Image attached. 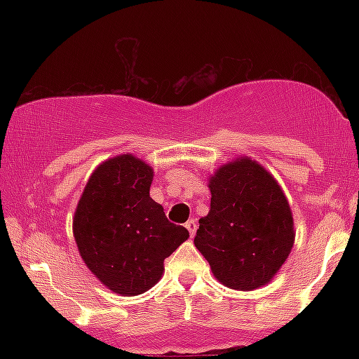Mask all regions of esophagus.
<instances>
[{
  "mask_svg": "<svg viewBox=\"0 0 359 359\" xmlns=\"http://www.w3.org/2000/svg\"><path fill=\"white\" fill-rule=\"evenodd\" d=\"M185 228H187V231L191 236H194L197 231V221L196 219H189L187 222H185Z\"/></svg>",
  "mask_w": 359,
  "mask_h": 359,
  "instance_id": "obj_1",
  "label": "esophagus"
}]
</instances>
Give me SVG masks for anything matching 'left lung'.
Wrapping results in <instances>:
<instances>
[{
    "instance_id": "1",
    "label": "left lung",
    "mask_w": 359,
    "mask_h": 359,
    "mask_svg": "<svg viewBox=\"0 0 359 359\" xmlns=\"http://www.w3.org/2000/svg\"><path fill=\"white\" fill-rule=\"evenodd\" d=\"M211 211L199 219L194 245L226 287L269 283L294 246V219L277 180L257 162L238 158L209 180Z\"/></svg>"
}]
</instances>
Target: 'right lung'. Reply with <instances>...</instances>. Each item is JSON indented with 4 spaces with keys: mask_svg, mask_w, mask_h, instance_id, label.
<instances>
[{
    "mask_svg": "<svg viewBox=\"0 0 359 359\" xmlns=\"http://www.w3.org/2000/svg\"><path fill=\"white\" fill-rule=\"evenodd\" d=\"M151 167L131 155L106 160L90 175L74 216L88 269L109 290L138 295L158 282L163 259L189 238L150 197Z\"/></svg>",
    "mask_w": 359,
    "mask_h": 359,
    "instance_id": "right-lung-1",
    "label": "right lung"
}]
</instances>
